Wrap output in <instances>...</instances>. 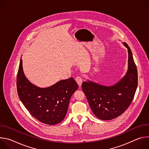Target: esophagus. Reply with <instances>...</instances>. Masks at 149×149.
<instances>
[{
  "label": "esophagus",
  "mask_w": 149,
  "mask_h": 149,
  "mask_svg": "<svg viewBox=\"0 0 149 149\" xmlns=\"http://www.w3.org/2000/svg\"><path fill=\"white\" fill-rule=\"evenodd\" d=\"M75 80H76L77 84L79 85V86L81 87V84H82V81H83L82 77H80V76H77L76 77V78H75Z\"/></svg>",
  "instance_id": "esophagus-1"
}]
</instances>
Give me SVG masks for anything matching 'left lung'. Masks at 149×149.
Masks as SVG:
<instances>
[{"mask_svg": "<svg viewBox=\"0 0 149 149\" xmlns=\"http://www.w3.org/2000/svg\"><path fill=\"white\" fill-rule=\"evenodd\" d=\"M128 49L129 67L126 75L117 84L106 87L88 81L82 84V89L90 108L98 118L114 119L123 114L130 106L134 97L138 84V75L132 52Z\"/></svg>", "mask_w": 149, "mask_h": 149, "instance_id": "8db88e82", "label": "left lung"}]
</instances>
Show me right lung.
Segmentation results:
<instances>
[{"label":"right lung","instance_id":"add662e5","mask_svg":"<svg viewBox=\"0 0 149 149\" xmlns=\"http://www.w3.org/2000/svg\"><path fill=\"white\" fill-rule=\"evenodd\" d=\"M18 96L31 114L44 124L55 125L64 119L70 98L78 88L71 77L48 88H39L25 77L20 59L16 78Z\"/></svg>","mask_w":149,"mask_h":149}]
</instances>
